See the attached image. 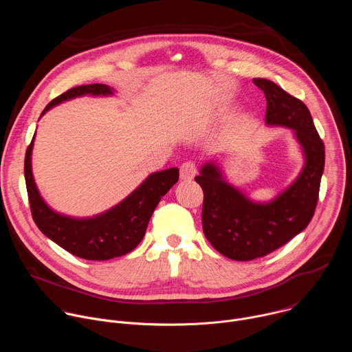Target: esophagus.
<instances>
[{"instance_id": "esophagus-1", "label": "esophagus", "mask_w": 352, "mask_h": 352, "mask_svg": "<svg viewBox=\"0 0 352 352\" xmlns=\"http://www.w3.org/2000/svg\"><path fill=\"white\" fill-rule=\"evenodd\" d=\"M197 173V167L193 162H185L181 168H179V175H181V179L184 181H190Z\"/></svg>"}]
</instances>
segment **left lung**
Returning a JSON list of instances; mask_svg holds the SVG:
<instances>
[{
	"mask_svg": "<svg viewBox=\"0 0 352 352\" xmlns=\"http://www.w3.org/2000/svg\"><path fill=\"white\" fill-rule=\"evenodd\" d=\"M254 83L266 96V124L292 129L305 164L287 189L263 204L230 185L214 162L202 166L195 181L205 193L204 232L232 261L266 256L305 230L316 209L324 168V144L308 107L272 80L258 78Z\"/></svg>",
	"mask_w": 352,
	"mask_h": 352,
	"instance_id": "obj_1",
	"label": "left lung"
}]
</instances>
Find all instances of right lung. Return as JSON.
<instances>
[{
    "instance_id": "add662e5",
    "label": "right lung",
    "mask_w": 352,
    "mask_h": 352,
    "mask_svg": "<svg viewBox=\"0 0 352 352\" xmlns=\"http://www.w3.org/2000/svg\"><path fill=\"white\" fill-rule=\"evenodd\" d=\"M114 90L103 83L76 86L52 100L41 116L67 100L91 94L111 96ZM34 136L25 156V179L33 220L38 230L69 254L86 261H109L129 254L143 239L150 217L160 199L177 184V167L150 174L129 196L110 210L87 219H75L54 212L36 186L32 173Z\"/></svg>"
}]
</instances>
